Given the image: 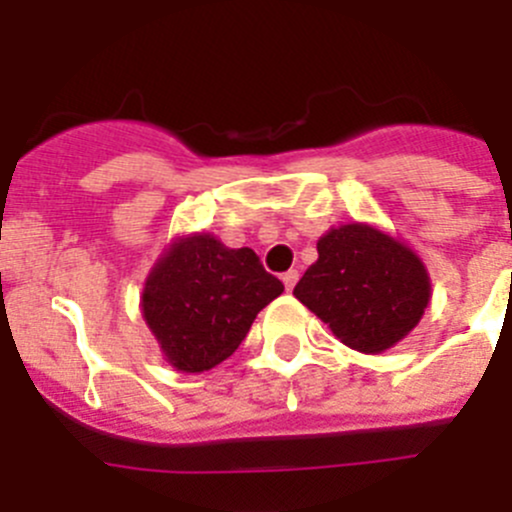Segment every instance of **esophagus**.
I'll use <instances>...</instances> for the list:
<instances>
[{
  "label": "esophagus",
  "instance_id": "esophagus-1",
  "mask_svg": "<svg viewBox=\"0 0 512 512\" xmlns=\"http://www.w3.org/2000/svg\"><path fill=\"white\" fill-rule=\"evenodd\" d=\"M297 280H300V272L297 270H287L285 275H282V282H285L287 290H292V287L297 285Z\"/></svg>",
  "mask_w": 512,
  "mask_h": 512
}]
</instances>
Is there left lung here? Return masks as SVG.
Wrapping results in <instances>:
<instances>
[{
    "instance_id": "left-lung-1",
    "label": "left lung",
    "mask_w": 512,
    "mask_h": 512,
    "mask_svg": "<svg viewBox=\"0 0 512 512\" xmlns=\"http://www.w3.org/2000/svg\"><path fill=\"white\" fill-rule=\"evenodd\" d=\"M317 255L295 285V297L347 347L382 352L418 325L430 280L413 250L355 222L320 237Z\"/></svg>"
}]
</instances>
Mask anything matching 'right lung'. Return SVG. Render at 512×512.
I'll list each match as a JSON object with an SVG mask.
<instances>
[{
  "mask_svg": "<svg viewBox=\"0 0 512 512\" xmlns=\"http://www.w3.org/2000/svg\"><path fill=\"white\" fill-rule=\"evenodd\" d=\"M285 285L250 250H230L210 235L175 242L157 262L142 312L167 360L185 372L220 365L240 347L257 312Z\"/></svg>",
  "mask_w": 512,
  "mask_h": 512,
  "instance_id": "right-lung-1",
  "label": "right lung"
}]
</instances>
